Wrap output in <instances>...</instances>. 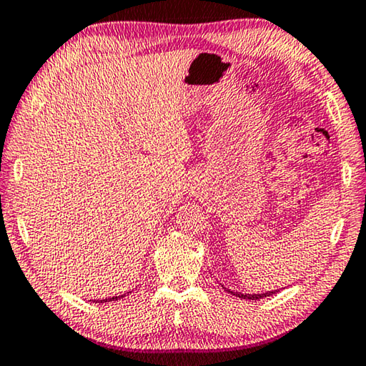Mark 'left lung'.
I'll list each match as a JSON object with an SVG mask.
<instances>
[{
	"label": "left lung",
	"mask_w": 366,
	"mask_h": 366,
	"mask_svg": "<svg viewBox=\"0 0 366 366\" xmlns=\"http://www.w3.org/2000/svg\"><path fill=\"white\" fill-rule=\"evenodd\" d=\"M224 289L227 294L239 297V299H245V300H259V299H263V297H269V295L277 292V290H269V292H263V294H242V292H234V290L227 289V287H224Z\"/></svg>",
	"instance_id": "1"
}]
</instances>
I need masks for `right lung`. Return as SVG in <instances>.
<instances>
[{"mask_svg": "<svg viewBox=\"0 0 366 366\" xmlns=\"http://www.w3.org/2000/svg\"><path fill=\"white\" fill-rule=\"evenodd\" d=\"M129 292H126V294H122V295H117V297H109V299H103V300H97L95 303H107V302H114V300H121V299H124V297H126Z\"/></svg>", "mask_w": 366, "mask_h": 366, "instance_id": "1", "label": "right lung"}]
</instances>
